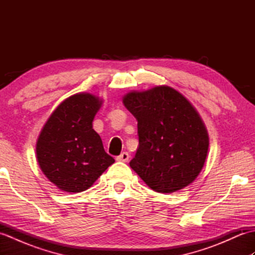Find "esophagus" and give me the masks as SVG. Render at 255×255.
Masks as SVG:
<instances>
[{
  "label": "esophagus",
  "mask_w": 255,
  "mask_h": 255,
  "mask_svg": "<svg viewBox=\"0 0 255 255\" xmlns=\"http://www.w3.org/2000/svg\"><path fill=\"white\" fill-rule=\"evenodd\" d=\"M117 161H121V162H128L129 160V153L128 152H123L121 153V155H118L116 158Z\"/></svg>",
  "instance_id": "34e87169"
}]
</instances>
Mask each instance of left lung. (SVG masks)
<instances>
[{"label": "left lung", "mask_w": 255, "mask_h": 255, "mask_svg": "<svg viewBox=\"0 0 255 255\" xmlns=\"http://www.w3.org/2000/svg\"><path fill=\"white\" fill-rule=\"evenodd\" d=\"M123 102L138 122L139 147L131 169L158 193L191 184L203 169L209 145L191 103L169 86L131 92Z\"/></svg>", "instance_id": "left-lung-1"}]
</instances>
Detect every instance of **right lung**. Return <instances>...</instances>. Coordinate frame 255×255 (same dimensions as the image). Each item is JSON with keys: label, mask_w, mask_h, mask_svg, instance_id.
I'll use <instances>...</instances> for the list:
<instances>
[{"label": "right lung", "mask_w": 255, "mask_h": 255, "mask_svg": "<svg viewBox=\"0 0 255 255\" xmlns=\"http://www.w3.org/2000/svg\"><path fill=\"white\" fill-rule=\"evenodd\" d=\"M101 104L91 94L70 96L51 114L39 134L38 163L48 180L62 191H85L115 162L92 125Z\"/></svg>", "instance_id": "right-lung-1"}]
</instances>
